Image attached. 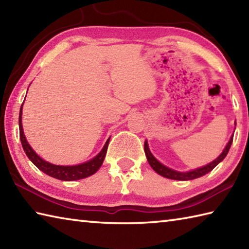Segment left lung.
Segmentation results:
<instances>
[{
	"label": "left lung",
	"instance_id": "obj_1",
	"mask_svg": "<svg viewBox=\"0 0 249 249\" xmlns=\"http://www.w3.org/2000/svg\"><path fill=\"white\" fill-rule=\"evenodd\" d=\"M232 141H233V136L231 137L230 141L228 142L226 149L223 150V152L219 155V157L215 160H213V162L209 163L208 165H206V166L191 170V172H188V173H179V172H176V170H173L166 166H164L163 164H160L159 160L153 157L152 153L150 152L147 141L144 142V152H145V157H147L150 166L152 167L159 175H160V176L166 177L169 179H174V180H192V179H196L198 177H202V176H204V175H206L209 172H212V170L227 157V154L229 152V150H230V147L232 144Z\"/></svg>",
	"mask_w": 249,
	"mask_h": 249
}]
</instances>
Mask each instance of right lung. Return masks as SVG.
Listing matches in <instances>:
<instances>
[{
  "mask_svg": "<svg viewBox=\"0 0 249 249\" xmlns=\"http://www.w3.org/2000/svg\"><path fill=\"white\" fill-rule=\"evenodd\" d=\"M21 110H22V105L20 108V112H19V136H20L22 148L24 150V152H26L27 157L29 158V160H30L38 169L42 170L43 173H45L46 175H48V176L53 177L56 179L65 180V181H72V180H79V179L91 176V175H94L97 170L100 168L102 162H104L105 160L107 150H108L110 138L107 140L105 147L100 151V153L92 160H89V162H86L84 164L75 165V166H59V165H53L46 162V160H42L36 152H34L32 148L27 142L26 137H24L23 135V130H22V124H21L22 111Z\"/></svg>",
  "mask_w": 249,
  "mask_h": 249,
  "instance_id": "1",
  "label": "right lung"
}]
</instances>
